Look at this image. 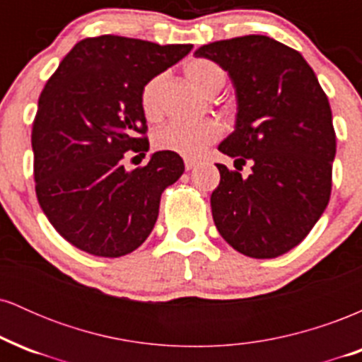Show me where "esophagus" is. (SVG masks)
Here are the masks:
<instances>
[{
	"label": "esophagus",
	"mask_w": 362,
	"mask_h": 362,
	"mask_svg": "<svg viewBox=\"0 0 362 362\" xmlns=\"http://www.w3.org/2000/svg\"><path fill=\"white\" fill-rule=\"evenodd\" d=\"M197 167H199L197 161H194V160H185V170H194V168H197Z\"/></svg>",
	"instance_id": "34e87169"
}]
</instances>
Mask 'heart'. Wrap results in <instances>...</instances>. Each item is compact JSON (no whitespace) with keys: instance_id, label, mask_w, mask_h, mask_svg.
I'll return each mask as SVG.
<instances>
[{"instance_id":"b5f03b06","label":"heart","mask_w":362,"mask_h":362,"mask_svg":"<svg viewBox=\"0 0 362 362\" xmlns=\"http://www.w3.org/2000/svg\"><path fill=\"white\" fill-rule=\"evenodd\" d=\"M184 71L190 81L197 86L202 93L214 95L223 88L226 81V73L218 62L206 59V57H195L185 64ZM165 74H156L149 78L141 88L139 102L143 114L149 120H158L161 117V88H163ZM223 134L221 124L213 119L206 120H172L167 126L158 129L155 132L156 149L161 151L175 153L187 158V160H195L204 155V151L211 144L216 143Z\"/></svg>"}]
</instances>
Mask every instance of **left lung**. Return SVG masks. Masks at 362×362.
<instances>
[{
    "label": "left lung",
    "mask_w": 362,
    "mask_h": 362,
    "mask_svg": "<svg viewBox=\"0 0 362 362\" xmlns=\"http://www.w3.org/2000/svg\"><path fill=\"white\" fill-rule=\"evenodd\" d=\"M195 56L218 62L236 91L235 131L218 149L252 161L247 178L216 165V228L243 255L279 257L305 240L330 201L337 143L325 91L300 52L267 35L218 40Z\"/></svg>",
    "instance_id": "obj_1"
}]
</instances>
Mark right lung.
<instances>
[{
	"mask_svg": "<svg viewBox=\"0 0 362 362\" xmlns=\"http://www.w3.org/2000/svg\"><path fill=\"white\" fill-rule=\"evenodd\" d=\"M119 35L78 42L39 97L32 149L37 201L66 242L97 257H122L151 233L160 199L184 173L175 153L156 151L127 172V151L149 149L139 93L149 78L190 52Z\"/></svg>",
	"mask_w": 362,
	"mask_h": 362,
	"instance_id": "1",
	"label": "right lung"
}]
</instances>
